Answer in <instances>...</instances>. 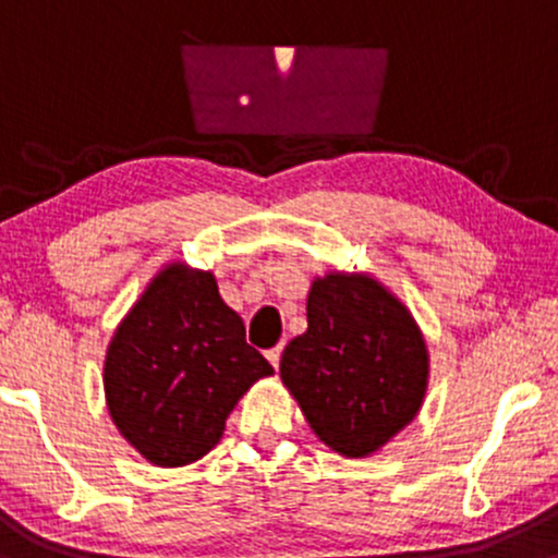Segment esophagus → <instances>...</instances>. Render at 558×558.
<instances>
[{
    "instance_id": "1",
    "label": "esophagus",
    "mask_w": 558,
    "mask_h": 558,
    "mask_svg": "<svg viewBox=\"0 0 558 558\" xmlns=\"http://www.w3.org/2000/svg\"><path fill=\"white\" fill-rule=\"evenodd\" d=\"M266 359L271 361V366H274V368H279V361H281V348L277 345V348L266 350Z\"/></svg>"
}]
</instances>
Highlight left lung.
I'll return each instance as SVG.
<instances>
[{"label":"left lung","mask_w":558,"mask_h":558,"mask_svg":"<svg viewBox=\"0 0 558 558\" xmlns=\"http://www.w3.org/2000/svg\"><path fill=\"white\" fill-rule=\"evenodd\" d=\"M308 329L284 348L281 381L318 440L363 459L422 409L429 353L400 300L368 274L313 279Z\"/></svg>","instance_id":"8db88e82"}]
</instances>
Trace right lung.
Wrapping results in <instances>:
<instances>
[{
    "label": "right lung",
    "mask_w": 558,
    "mask_h": 558,
    "mask_svg": "<svg viewBox=\"0 0 558 558\" xmlns=\"http://www.w3.org/2000/svg\"><path fill=\"white\" fill-rule=\"evenodd\" d=\"M271 374L216 277L168 263L112 335L105 400L149 464L186 466L216 448L236 400Z\"/></svg>",
    "instance_id": "add662e5"
}]
</instances>
